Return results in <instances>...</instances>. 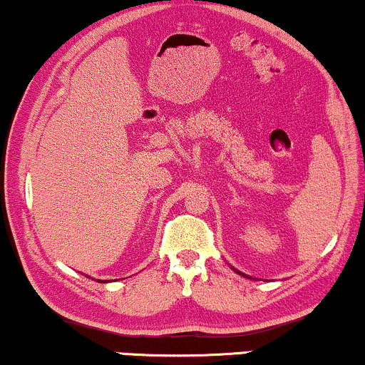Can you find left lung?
<instances>
[{"label":"left lung","instance_id":"8db88e82","mask_svg":"<svg viewBox=\"0 0 365 365\" xmlns=\"http://www.w3.org/2000/svg\"><path fill=\"white\" fill-rule=\"evenodd\" d=\"M234 271H236V269H234ZM237 274H241V276H244V277H249V276H246V274H242V272H239V271H236ZM249 279H252V277H249Z\"/></svg>","mask_w":365,"mask_h":365}]
</instances>
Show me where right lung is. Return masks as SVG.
<instances>
[{
	"mask_svg": "<svg viewBox=\"0 0 365 365\" xmlns=\"http://www.w3.org/2000/svg\"><path fill=\"white\" fill-rule=\"evenodd\" d=\"M101 282H106V281H101Z\"/></svg>",
	"mask_w": 365,
	"mask_h": 365,
	"instance_id": "add662e5",
	"label": "right lung"
}]
</instances>
